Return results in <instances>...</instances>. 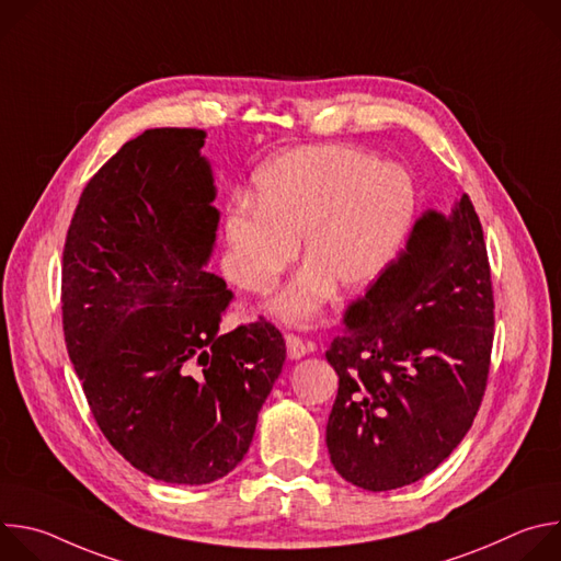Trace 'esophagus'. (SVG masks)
Masks as SVG:
<instances>
[{"label": "esophagus", "mask_w": 561, "mask_h": 561, "mask_svg": "<svg viewBox=\"0 0 561 561\" xmlns=\"http://www.w3.org/2000/svg\"><path fill=\"white\" fill-rule=\"evenodd\" d=\"M284 340H286V351H288L290 359H301L308 353V344H304L301 337L288 333Z\"/></svg>", "instance_id": "1"}]
</instances>
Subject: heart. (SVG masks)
<instances>
[{
	"label": "heart",
	"mask_w": 561,
	"mask_h": 561,
	"mask_svg": "<svg viewBox=\"0 0 561 561\" xmlns=\"http://www.w3.org/2000/svg\"><path fill=\"white\" fill-rule=\"evenodd\" d=\"M257 202L239 197L226 217L228 273L266 295L299 253L306 264L266 310L304 327L337 286L370 288L397 260L417 213L411 173L353 146H304L277 154L255 178Z\"/></svg>",
	"instance_id": "1"
}]
</instances>
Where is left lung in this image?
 <instances>
[{"label":"left lung","instance_id":"8db88e82","mask_svg":"<svg viewBox=\"0 0 561 561\" xmlns=\"http://www.w3.org/2000/svg\"><path fill=\"white\" fill-rule=\"evenodd\" d=\"M493 308L482 224L461 195L415 224L327 351L340 375L327 446L346 482L402 489L457 448L486 390Z\"/></svg>","mask_w":561,"mask_h":561}]
</instances>
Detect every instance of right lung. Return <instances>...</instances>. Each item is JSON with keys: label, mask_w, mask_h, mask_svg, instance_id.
<instances>
[{"label": "right lung", "mask_w": 561, "mask_h": 561, "mask_svg": "<svg viewBox=\"0 0 561 561\" xmlns=\"http://www.w3.org/2000/svg\"><path fill=\"white\" fill-rule=\"evenodd\" d=\"M204 141L197 128L126 141L79 197L61 268L66 348L102 433L180 486L244 459L286 362L266 319L219 333L232 293L206 271L219 210Z\"/></svg>", "instance_id": "1"}]
</instances>
